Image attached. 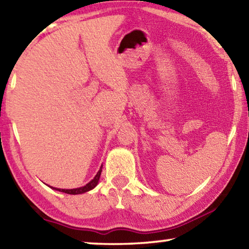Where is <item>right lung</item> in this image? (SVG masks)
<instances>
[{
	"label": "right lung",
	"mask_w": 249,
	"mask_h": 249,
	"mask_svg": "<svg viewBox=\"0 0 249 249\" xmlns=\"http://www.w3.org/2000/svg\"><path fill=\"white\" fill-rule=\"evenodd\" d=\"M101 171L102 169H100L98 174L94 177L93 179H92L89 183H87L84 187L81 188H77V189H57V188H53L54 190H58L60 192H65V193H68V195H81V193L84 192H88L92 190V189L96 187V184H98L99 180H100V176H101Z\"/></svg>",
	"instance_id": "obj_1"
}]
</instances>
